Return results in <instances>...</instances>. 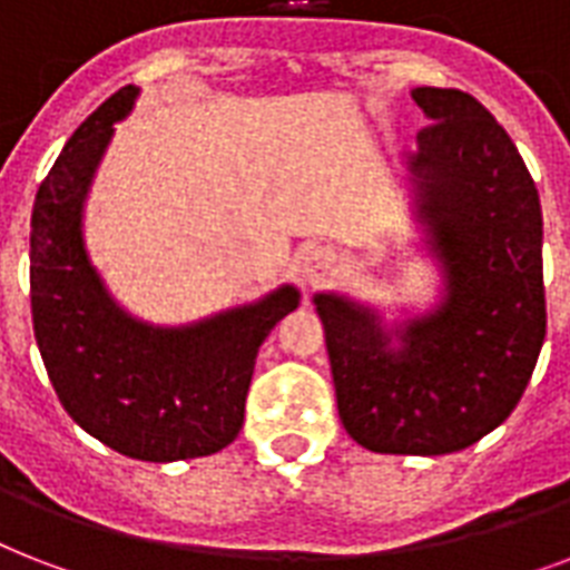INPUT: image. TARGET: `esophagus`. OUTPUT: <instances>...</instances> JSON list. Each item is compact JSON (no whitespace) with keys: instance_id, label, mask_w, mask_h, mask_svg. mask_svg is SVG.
<instances>
[{"instance_id":"1","label":"esophagus","mask_w":570,"mask_h":570,"mask_svg":"<svg viewBox=\"0 0 570 570\" xmlns=\"http://www.w3.org/2000/svg\"><path fill=\"white\" fill-rule=\"evenodd\" d=\"M298 266H302L304 284L322 286L331 275H334L337 257H334V250L325 248V245H313V248L304 250L302 263H298Z\"/></svg>"}]
</instances>
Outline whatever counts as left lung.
I'll return each mask as SVG.
<instances>
[{"label":"left lung","mask_w":570,"mask_h":570,"mask_svg":"<svg viewBox=\"0 0 570 570\" xmlns=\"http://www.w3.org/2000/svg\"><path fill=\"white\" fill-rule=\"evenodd\" d=\"M429 118L405 165L411 215L441 268V298L387 325L316 293L340 420L387 455L459 452L521 402L548 311L539 189L494 115L455 88H414Z\"/></svg>","instance_id":"obj_1"}]
</instances>
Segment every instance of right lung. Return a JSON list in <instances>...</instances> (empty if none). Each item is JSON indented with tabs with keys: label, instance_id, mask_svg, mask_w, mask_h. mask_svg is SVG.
Masks as SVG:
<instances>
[{
	"label": "right lung",
	"instance_id": "add662e5",
	"mask_svg": "<svg viewBox=\"0 0 570 570\" xmlns=\"http://www.w3.org/2000/svg\"><path fill=\"white\" fill-rule=\"evenodd\" d=\"M136 85L85 118L40 183L31 209V322L73 423L138 461L213 455L236 441L263 340L302 302L293 284L189 325L124 311L85 248V200Z\"/></svg>",
	"mask_w": 570,
	"mask_h": 570
}]
</instances>
